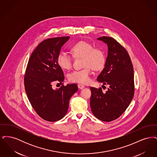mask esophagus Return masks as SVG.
<instances>
[{
	"instance_id": "obj_1",
	"label": "esophagus",
	"mask_w": 157,
	"mask_h": 157,
	"mask_svg": "<svg viewBox=\"0 0 157 157\" xmlns=\"http://www.w3.org/2000/svg\"><path fill=\"white\" fill-rule=\"evenodd\" d=\"M78 87L79 89L82 90V89L85 88V86L83 85H81V84H78Z\"/></svg>"
}]
</instances>
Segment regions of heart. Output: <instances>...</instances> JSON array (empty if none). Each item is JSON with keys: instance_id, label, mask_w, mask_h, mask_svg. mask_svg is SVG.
<instances>
[{"instance_id": "obj_1", "label": "heart", "mask_w": 157, "mask_h": 157, "mask_svg": "<svg viewBox=\"0 0 157 157\" xmlns=\"http://www.w3.org/2000/svg\"><path fill=\"white\" fill-rule=\"evenodd\" d=\"M71 52L75 58H83L81 70H75L68 75V79L72 82L88 83L90 80L92 68L98 71L104 67L106 58L104 51L85 41H80L72 45ZM57 63L63 69L69 70L72 67V57L67 53L60 52L57 56Z\"/></svg>"}]
</instances>
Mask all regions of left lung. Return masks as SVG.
<instances>
[{"instance_id": "1", "label": "left lung", "mask_w": 157, "mask_h": 157, "mask_svg": "<svg viewBox=\"0 0 157 157\" xmlns=\"http://www.w3.org/2000/svg\"><path fill=\"white\" fill-rule=\"evenodd\" d=\"M108 46L105 67L98 76V82L109 85L105 93L101 88L90 87V105L98 119L110 122L127 109L134 95V68L126 49L113 38H97Z\"/></svg>"}]
</instances>
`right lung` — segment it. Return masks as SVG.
<instances>
[{
	"label": "right lung",
	"instance_id": "1",
	"mask_svg": "<svg viewBox=\"0 0 157 157\" xmlns=\"http://www.w3.org/2000/svg\"><path fill=\"white\" fill-rule=\"evenodd\" d=\"M70 37H53L37 45L32 52L24 78L25 91L30 104L42 119L55 122L67 113L69 99L78 90L76 84H67L53 90L54 82L64 80L63 72L57 63L61 48Z\"/></svg>",
	"mask_w": 157,
	"mask_h": 157
}]
</instances>
